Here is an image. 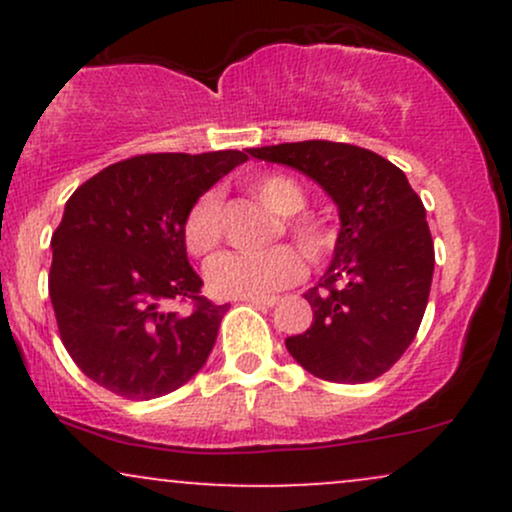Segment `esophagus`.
Wrapping results in <instances>:
<instances>
[{
    "instance_id": "34e87169",
    "label": "esophagus",
    "mask_w": 512,
    "mask_h": 512,
    "mask_svg": "<svg viewBox=\"0 0 512 512\" xmlns=\"http://www.w3.org/2000/svg\"><path fill=\"white\" fill-rule=\"evenodd\" d=\"M240 301L252 303V305H262V308H274L279 298L276 296H245V298H240Z\"/></svg>"
}]
</instances>
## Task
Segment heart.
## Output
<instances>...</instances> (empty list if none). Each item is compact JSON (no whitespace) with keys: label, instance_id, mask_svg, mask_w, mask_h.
Masks as SVG:
<instances>
[{"label":"heart","instance_id":"heart-1","mask_svg":"<svg viewBox=\"0 0 512 512\" xmlns=\"http://www.w3.org/2000/svg\"><path fill=\"white\" fill-rule=\"evenodd\" d=\"M269 211L284 216V228L296 240L310 262H317L332 248V228L322 216L305 214V190L284 173H267L248 185ZM223 236L221 199L216 192H204L195 199L185 221L182 240L190 255L204 257L216 250ZM305 272L301 252L291 245H274L264 252H223L207 264V286L214 296L245 298L269 293L296 284Z\"/></svg>","mask_w":512,"mask_h":512}]
</instances>
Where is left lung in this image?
<instances>
[{"label":"left lung","instance_id":"obj_1","mask_svg":"<svg viewBox=\"0 0 512 512\" xmlns=\"http://www.w3.org/2000/svg\"><path fill=\"white\" fill-rule=\"evenodd\" d=\"M250 156L313 178L342 221L330 267L305 291L313 325L286 349L330 383L380 378L414 342L431 291L436 255L421 197L395 163L354 144L310 139Z\"/></svg>","mask_w":512,"mask_h":512}]
</instances>
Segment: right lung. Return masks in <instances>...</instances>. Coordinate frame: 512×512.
Masks as SVG:
<instances>
[{"label":"right lung","mask_w":512,"mask_h":512,"mask_svg":"<svg viewBox=\"0 0 512 512\" xmlns=\"http://www.w3.org/2000/svg\"><path fill=\"white\" fill-rule=\"evenodd\" d=\"M243 151L144 154L93 175L52 233L50 301L81 373L127 399L178 390L207 363L228 305L202 296L182 221ZM193 303L192 314L170 311Z\"/></svg>","instance_id":"1"}]
</instances>
